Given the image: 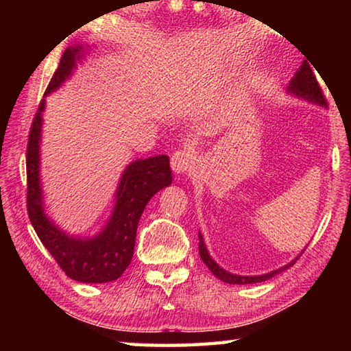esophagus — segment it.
<instances>
[{"label":"esophagus","instance_id":"obj_1","mask_svg":"<svg viewBox=\"0 0 351 351\" xmlns=\"http://www.w3.org/2000/svg\"><path fill=\"white\" fill-rule=\"evenodd\" d=\"M170 164L176 175L186 173L187 169L190 167V164H192V153H190L189 150L175 152L173 156H171V159H170Z\"/></svg>","mask_w":351,"mask_h":351}]
</instances>
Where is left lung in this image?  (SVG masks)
Segmentation results:
<instances>
[{
    "label": "left lung",
    "mask_w": 351,
    "mask_h": 351,
    "mask_svg": "<svg viewBox=\"0 0 351 351\" xmlns=\"http://www.w3.org/2000/svg\"><path fill=\"white\" fill-rule=\"evenodd\" d=\"M287 94L291 97H297L300 100H305L308 104H313V105H317V106H322V108H326V102L322 96V91H320L319 88V83L316 80V77H314L311 66L308 64V62H302V64L299 66V69L295 71V74L293 79H291L289 85L287 88ZM198 240H199V255H201V260L204 261V265L207 268L210 269V272L213 276H215L218 280H221L224 283H229V285H252V283H260V282H265V280H269L277 274H282L283 271H287L288 268H291L302 254H304L305 247L302 249V251L295 255V257L289 261V263L280 266V268H277L274 271H269L266 272V274H260V276H240V274H234V272H229L226 271L224 268H221L213 257L210 255V252L207 251V246H206V241H204V237L203 234L198 230Z\"/></svg>",
    "instance_id": "8db88e82"
}]
</instances>
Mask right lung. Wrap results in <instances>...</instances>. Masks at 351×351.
<instances>
[{
  "label": "right lung",
  "mask_w": 351,
  "mask_h": 351,
  "mask_svg": "<svg viewBox=\"0 0 351 351\" xmlns=\"http://www.w3.org/2000/svg\"><path fill=\"white\" fill-rule=\"evenodd\" d=\"M94 45L77 43L63 52L60 64L46 88L35 114L27 144V213L40 241L69 278L82 283L114 282L132 263L136 230L142 212L154 195L171 184L167 154L136 159L119 178L114 204L102 229L94 235H75L60 228L46 212L40 175L41 133L46 97L56 93L86 62Z\"/></svg>",
  "instance_id": "right-lung-1"
}]
</instances>
